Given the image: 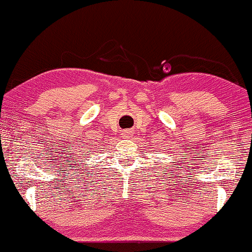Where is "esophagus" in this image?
Listing matches in <instances>:
<instances>
[{"mask_svg": "<svg viewBox=\"0 0 252 252\" xmlns=\"http://www.w3.org/2000/svg\"><path fill=\"white\" fill-rule=\"evenodd\" d=\"M122 136L124 138H129V137H131V132H130L129 130H124V131L122 132Z\"/></svg>", "mask_w": 252, "mask_h": 252, "instance_id": "1", "label": "esophagus"}]
</instances>
